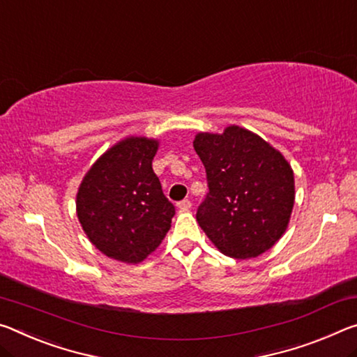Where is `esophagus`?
Segmentation results:
<instances>
[{"mask_svg":"<svg viewBox=\"0 0 357 357\" xmlns=\"http://www.w3.org/2000/svg\"><path fill=\"white\" fill-rule=\"evenodd\" d=\"M178 208L183 209V211H189V209L192 208V203L189 200H183V202L178 203Z\"/></svg>","mask_w":357,"mask_h":357,"instance_id":"obj_1","label":"esophagus"}]
</instances>
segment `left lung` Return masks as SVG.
I'll list each match as a JSON object with an SVG mask.
<instances>
[{"mask_svg":"<svg viewBox=\"0 0 357 357\" xmlns=\"http://www.w3.org/2000/svg\"><path fill=\"white\" fill-rule=\"evenodd\" d=\"M194 149L206 169L209 192L197 222L208 238L234 259L268 251L286 231L296 199L284 155L238 126L220 135L199 133Z\"/></svg>","mask_w":357,"mask_h":357,"instance_id":"1","label":"left lung"}]
</instances>
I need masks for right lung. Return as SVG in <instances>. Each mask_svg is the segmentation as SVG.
<instances>
[{
    "mask_svg": "<svg viewBox=\"0 0 357 357\" xmlns=\"http://www.w3.org/2000/svg\"><path fill=\"white\" fill-rule=\"evenodd\" d=\"M158 141L128 137L107 149L79 185L76 211L87 238L105 256L139 264L172 227L174 206L152 169Z\"/></svg>",
    "mask_w": 357,
    "mask_h": 357,
    "instance_id": "obj_1",
    "label": "right lung"
}]
</instances>
